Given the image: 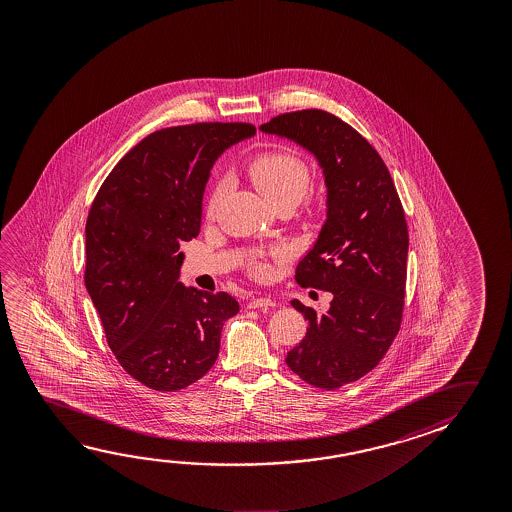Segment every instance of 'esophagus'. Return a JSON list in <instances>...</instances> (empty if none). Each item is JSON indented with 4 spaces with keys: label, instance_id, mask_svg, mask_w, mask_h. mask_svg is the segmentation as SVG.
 Returning a JSON list of instances; mask_svg holds the SVG:
<instances>
[{
    "label": "esophagus",
    "instance_id": "34e87169",
    "mask_svg": "<svg viewBox=\"0 0 512 512\" xmlns=\"http://www.w3.org/2000/svg\"><path fill=\"white\" fill-rule=\"evenodd\" d=\"M250 309H268V307H275V302L269 298H253L252 302L248 303Z\"/></svg>",
    "mask_w": 512,
    "mask_h": 512
}]
</instances>
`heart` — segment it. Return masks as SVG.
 <instances>
[{
    "label": "heart",
    "instance_id": "b5f03b06",
    "mask_svg": "<svg viewBox=\"0 0 512 512\" xmlns=\"http://www.w3.org/2000/svg\"><path fill=\"white\" fill-rule=\"evenodd\" d=\"M248 175L252 178L253 185L271 205H294L300 202L310 185V169L307 162L289 151L271 150L255 155L248 162ZM219 196L221 187H216L210 196V214L218 207ZM253 271L257 277H268L269 266L259 262L255 264Z\"/></svg>",
    "mask_w": 512,
    "mask_h": 512
}]
</instances>
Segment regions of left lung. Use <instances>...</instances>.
Listing matches in <instances>:
<instances>
[{
	"label": "left lung",
	"instance_id": "left-lung-1",
	"mask_svg": "<svg viewBox=\"0 0 512 512\" xmlns=\"http://www.w3.org/2000/svg\"><path fill=\"white\" fill-rule=\"evenodd\" d=\"M312 151L328 187L327 223L298 266L302 287L332 294L325 314L293 300L309 321L285 362L310 386L337 389L382 361L400 332L409 232L378 151L327 110L285 112L260 126Z\"/></svg>",
	"mask_w": 512,
	"mask_h": 512
}]
</instances>
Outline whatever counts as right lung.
Here are the masks:
<instances>
[{
	"label": "right lung",
	"mask_w": 512,
	"mask_h": 512,
	"mask_svg": "<svg viewBox=\"0 0 512 512\" xmlns=\"http://www.w3.org/2000/svg\"><path fill=\"white\" fill-rule=\"evenodd\" d=\"M252 123L169 126L144 137L110 171L85 223V287L110 350L153 391L194 384L218 359L221 328L239 312L230 294L178 282L180 244L200 234L203 189Z\"/></svg>",
	"instance_id": "obj_1"
}]
</instances>
